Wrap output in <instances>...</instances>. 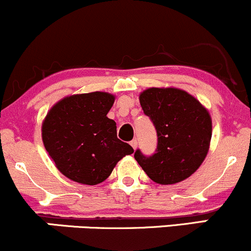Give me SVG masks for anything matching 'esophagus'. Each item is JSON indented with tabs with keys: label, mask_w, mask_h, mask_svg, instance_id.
<instances>
[{
	"label": "esophagus",
	"mask_w": 251,
	"mask_h": 251,
	"mask_svg": "<svg viewBox=\"0 0 251 251\" xmlns=\"http://www.w3.org/2000/svg\"><path fill=\"white\" fill-rule=\"evenodd\" d=\"M131 146H132L134 150L137 149V139H132V141H131Z\"/></svg>",
	"instance_id": "34e87169"
}]
</instances>
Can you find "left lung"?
Masks as SVG:
<instances>
[{
    "label": "left lung",
    "mask_w": 251,
    "mask_h": 251,
    "mask_svg": "<svg viewBox=\"0 0 251 251\" xmlns=\"http://www.w3.org/2000/svg\"><path fill=\"white\" fill-rule=\"evenodd\" d=\"M142 109L154 123L157 148L151 156L136 150L134 159L161 185L189 178L199 170L212 139V118L189 92L176 88H149L139 95Z\"/></svg>",
    "instance_id": "8db88e82"
}]
</instances>
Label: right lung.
Returning a JSON list of instances; mask_svg holds the SVG:
<instances>
[{
  "label": "right lung",
  "mask_w": 251,
  "mask_h": 251,
  "mask_svg": "<svg viewBox=\"0 0 251 251\" xmlns=\"http://www.w3.org/2000/svg\"><path fill=\"white\" fill-rule=\"evenodd\" d=\"M114 101V95L102 91L71 95L52 105L44 118V148L71 180L97 185L133 152L130 144L118 138L117 124L107 117Z\"/></svg>",
  "instance_id": "right-lung-1"
}]
</instances>
